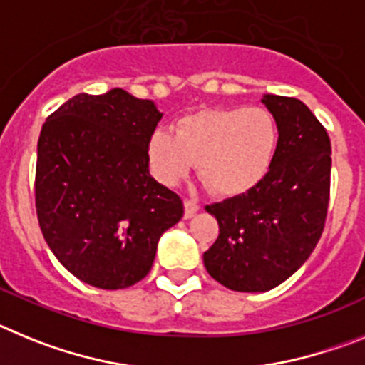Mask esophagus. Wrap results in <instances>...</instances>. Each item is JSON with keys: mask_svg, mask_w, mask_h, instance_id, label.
<instances>
[{"mask_svg": "<svg viewBox=\"0 0 365 365\" xmlns=\"http://www.w3.org/2000/svg\"><path fill=\"white\" fill-rule=\"evenodd\" d=\"M183 205H185V218L195 217V215L198 213V209H200V205L196 204L195 200H185L183 202Z\"/></svg>", "mask_w": 365, "mask_h": 365, "instance_id": "esophagus-1", "label": "esophagus"}]
</instances>
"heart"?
Masks as SVG:
<instances>
[{
  "label": "heart",
  "instance_id": "b5f03b06",
  "mask_svg": "<svg viewBox=\"0 0 365 365\" xmlns=\"http://www.w3.org/2000/svg\"><path fill=\"white\" fill-rule=\"evenodd\" d=\"M277 147V123L261 106L220 108L183 117L176 130H156L148 141L150 169L165 185L182 182L198 161L218 195H240L262 180Z\"/></svg>",
  "mask_w": 365,
  "mask_h": 365
}]
</instances>
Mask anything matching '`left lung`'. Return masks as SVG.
<instances>
[{
    "instance_id": "8db88e82",
    "label": "left lung",
    "mask_w": 365,
    "mask_h": 365,
    "mask_svg": "<svg viewBox=\"0 0 365 365\" xmlns=\"http://www.w3.org/2000/svg\"><path fill=\"white\" fill-rule=\"evenodd\" d=\"M277 123L268 173L242 195L207 205L218 239L205 270L235 292H266L303 266L322 237L331 192V139L301 101L262 95Z\"/></svg>"
}]
</instances>
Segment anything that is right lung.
Listing matches in <instances>:
<instances>
[{"mask_svg":"<svg viewBox=\"0 0 365 365\" xmlns=\"http://www.w3.org/2000/svg\"><path fill=\"white\" fill-rule=\"evenodd\" d=\"M163 113L121 88L78 93L43 123L38 139L36 215L60 264L103 290L150 272L158 242L183 202L148 170V141Z\"/></svg>","mask_w":365,"mask_h":365,"instance_id":"1","label":"right lung"}]
</instances>
